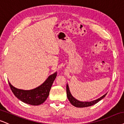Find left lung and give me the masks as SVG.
I'll return each mask as SVG.
<instances>
[{
    "instance_id": "8db88e82",
    "label": "left lung",
    "mask_w": 124,
    "mask_h": 124,
    "mask_svg": "<svg viewBox=\"0 0 124 124\" xmlns=\"http://www.w3.org/2000/svg\"><path fill=\"white\" fill-rule=\"evenodd\" d=\"M66 93L69 101H70V103L72 105H73L74 106L76 107H86L91 106L95 105V104L97 103L98 102H99V101H101V100H102L103 98H105L106 95V94L104 95L103 96H102V97H101L99 99L91 101V102H81V101H79L76 99H75V98L71 95L68 84L66 85Z\"/></svg>"
}]
</instances>
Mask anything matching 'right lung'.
<instances>
[{
	"mask_svg": "<svg viewBox=\"0 0 124 124\" xmlns=\"http://www.w3.org/2000/svg\"><path fill=\"white\" fill-rule=\"evenodd\" d=\"M56 74L55 72L50 75L41 85L31 90L17 89L12 85L10 82L8 83L12 92L18 99L28 105L38 106L42 104L47 99Z\"/></svg>",
	"mask_w": 124,
	"mask_h": 124,
	"instance_id": "1",
	"label": "right lung"
}]
</instances>
